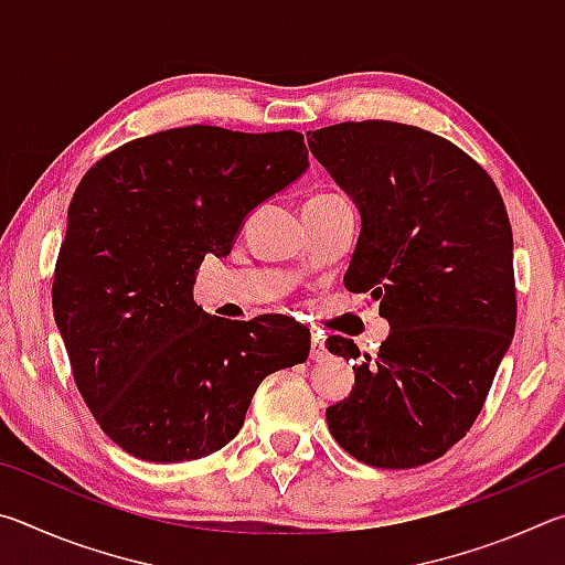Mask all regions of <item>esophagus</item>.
Masks as SVG:
<instances>
[{
	"instance_id": "obj_1",
	"label": "esophagus",
	"mask_w": 565,
	"mask_h": 565,
	"mask_svg": "<svg viewBox=\"0 0 565 565\" xmlns=\"http://www.w3.org/2000/svg\"><path fill=\"white\" fill-rule=\"evenodd\" d=\"M329 356L327 347H323V339L321 337H311V351H309V359L311 361H323Z\"/></svg>"
}]
</instances>
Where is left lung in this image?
I'll use <instances>...</instances> for the list:
<instances>
[{"mask_svg":"<svg viewBox=\"0 0 565 565\" xmlns=\"http://www.w3.org/2000/svg\"><path fill=\"white\" fill-rule=\"evenodd\" d=\"M309 134L361 212L343 286L381 301L391 327L376 356L353 366L349 398L327 408L329 431L361 463H431L481 414L515 329L505 204L476 159L420 127L366 119ZM327 349L361 356L343 337Z\"/></svg>","mask_w":565,"mask_h":565,"instance_id":"obj_1","label":"left lung"}]
</instances>
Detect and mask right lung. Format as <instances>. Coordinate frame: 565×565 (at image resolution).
<instances>
[{
  "instance_id": "right-lung-1",
  "label": "right lung",
  "mask_w": 565,
  "mask_h": 565,
  "mask_svg": "<svg viewBox=\"0 0 565 565\" xmlns=\"http://www.w3.org/2000/svg\"><path fill=\"white\" fill-rule=\"evenodd\" d=\"M306 167L299 131L191 124L127 141L82 177L52 306L84 404L127 454L218 451L262 381L309 356L294 319L224 321L191 294L204 256L232 252L244 216Z\"/></svg>"
}]
</instances>
